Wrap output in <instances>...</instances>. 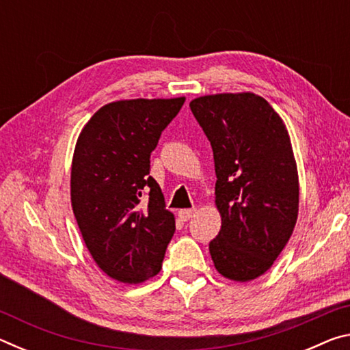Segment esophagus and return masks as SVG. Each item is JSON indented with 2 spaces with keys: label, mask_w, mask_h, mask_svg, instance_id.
Instances as JSON below:
<instances>
[{
  "label": "esophagus",
  "mask_w": 350,
  "mask_h": 350,
  "mask_svg": "<svg viewBox=\"0 0 350 350\" xmlns=\"http://www.w3.org/2000/svg\"><path fill=\"white\" fill-rule=\"evenodd\" d=\"M194 215H196V208H185V210H180L179 211V217L182 221H189Z\"/></svg>",
  "instance_id": "obj_1"
}]
</instances>
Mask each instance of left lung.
<instances>
[{
    "label": "left lung",
    "mask_w": 350,
    "mask_h": 350,
    "mask_svg": "<svg viewBox=\"0 0 350 350\" xmlns=\"http://www.w3.org/2000/svg\"><path fill=\"white\" fill-rule=\"evenodd\" d=\"M216 170L221 232L210 242L216 270L233 281L265 273L293 233L298 217V171L288 133L267 100L216 94L189 103Z\"/></svg>",
    "instance_id": "8db88e82"
}]
</instances>
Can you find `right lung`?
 Here are the masks:
<instances>
[{
    "label": "right lung",
    "mask_w": 350,
    "mask_h": 350,
    "mask_svg": "<svg viewBox=\"0 0 350 350\" xmlns=\"http://www.w3.org/2000/svg\"><path fill=\"white\" fill-rule=\"evenodd\" d=\"M185 98L105 105L77 140L70 200L88 250L112 280L139 284L162 269L176 221L150 157Z\"/></svg>",
    "instance_id": "add662e5"
}]
</instances>
